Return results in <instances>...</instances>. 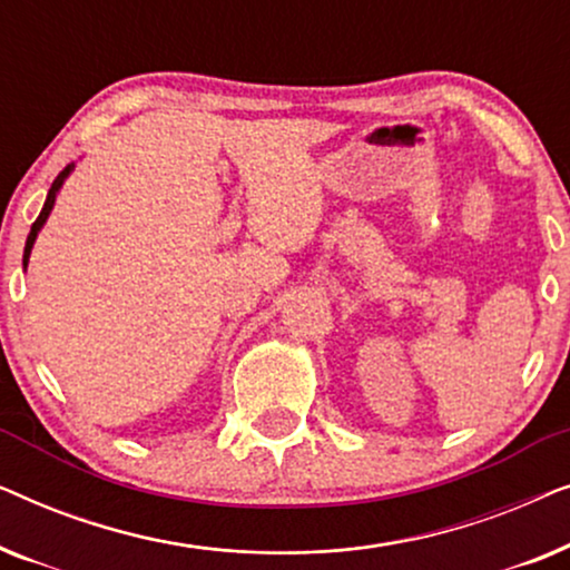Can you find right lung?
Segmentation results:
<instances>
[{"instance_id": "add662e5", "label": "right lung", "mask_w": 570, "mask_h": 570, "mask_svg": "<svg viewBox=\"0 0 570 570\" xmlns=\"http://www.w3.org/2000/svg\"><path fill=\"white\" fill-rule=\"evenodd\" d=\"M72 168H75V163H69V166L61 170V174L53 178V184H51V189H49V194H46V202H43V209H41V215L36 217V223L30 225V233H28V240H26V252H22V269L28 267V259H30V252H33V244H36V238H38V233H41V228L46 225V220H49V215H51V209H53V202H57V194H59V189L61 186H65V181H67V176L72 174Z\"/></svg>"}]
</instances>
